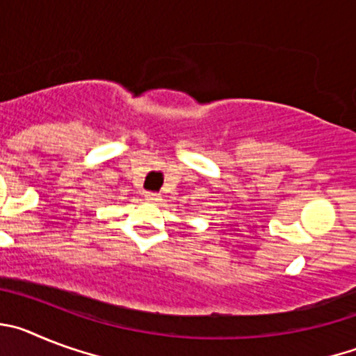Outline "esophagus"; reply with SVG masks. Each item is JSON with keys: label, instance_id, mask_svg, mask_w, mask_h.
<instances>
[{"label": "esophagus", "instance_id": "1", "mask_svg": "<svg viewBox=\"0 0 356 356\" xmlns=\"http://www.w3.org/2000/svg\"><path fill=\"white\" fill-rule=\"evenodd\" d=\"M144 197H146V201H149V203H159L160 201V194L156 193H146Z\"/></svg>", "mask_w": 356, "mask_h": 356}]
</instances>
